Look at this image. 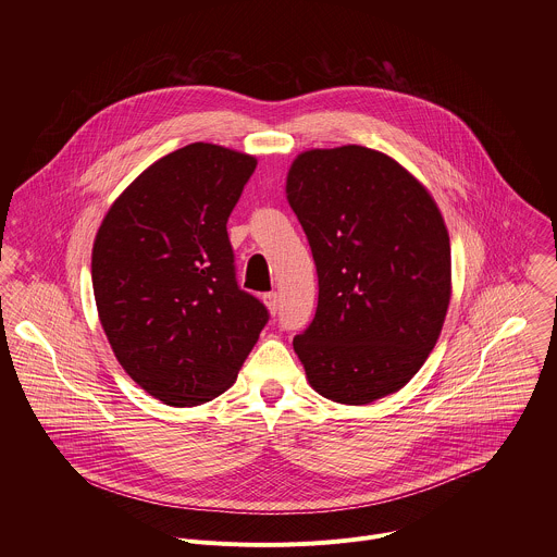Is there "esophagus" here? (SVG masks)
<instances>
[{"mask_svg":"<svg viewBox=\"0 0 557 557\" xmlns=\"http://www.w3.org/2000/svg\"><path fill=\"white\" fill-rule=\"evenodd\" d=\"M262 299H264V304H267L269 312H271V314H275V312H277V308H280V299H277V293H267Z\"/></svg>","mask_w":557,"mask_h":557,"instance_id":"esophagus-1","label":"esophagus"}]
</instances>
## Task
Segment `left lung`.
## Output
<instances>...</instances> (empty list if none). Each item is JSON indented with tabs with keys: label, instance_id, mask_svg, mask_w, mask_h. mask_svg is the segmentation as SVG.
<instances>
[{
	"label": "left lung",
	"instance_id": "1",
	"mask_svg": "<svg viewBox=\"0 0 557 557\" xmlns=\"http://www.w3.org/2000/svg\"><path fill=\"white\" fill-rule=\"evenodd\" d=\"M286 200L320 280L314 320L293 339L310 387L344 406L399 392L434 350L451 297L432 194L387 153L342 145L301 151Z\"/></svg>",
	"mask_w": 557,
	"mask_h": 557
}]
</instances>
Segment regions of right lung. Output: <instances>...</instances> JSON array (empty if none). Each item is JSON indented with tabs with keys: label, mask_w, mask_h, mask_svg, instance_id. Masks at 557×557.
I'll return each instance as SVG.
<instances>
[{
	"label": "right lung",
	"mask_w": 557,
	"mask_h": 557,
	"mask_svg": "<svg viewBox=\"0 0 557 557\" xmlns=\"http://www.w3.org/2000/svg\"><path fill=\"white\" fill-rule=\"evenodd\" d=\"M258 158L191 143L108 209L92 247L99 320L123 370L174 408L235 383L269 310L235 282L226 220Z\"/></svg>",
	"instance_id": "right-lung-1"
}]
</instances>
